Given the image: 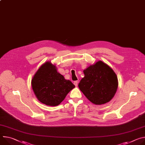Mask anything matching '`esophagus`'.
Returning <instances> with one entry per match:
<instances>
[{
    "instance_id": "34e87169",
    "label": "esophagus",
    "mask_w": 145,
    "mask_h": 145,
    "mask_svg": "<svg viewBox=\"0 0 145 145\" xmlns=\"http://www.w3.org/2000/svg\"><path fill=\"white\" fill-rule=\"evenodd\" d=\"M74 86H75L76 87H77V85H78V82H77V81H74Z\"/></svg>"
}]
</instances>
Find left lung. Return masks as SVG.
Listing matches in <instances>:
<instances>
[{
	"label": "left lung",
	"mask_w": 145,
	"mask_h": 145,
	"mask_svg": "<svg viewBox=\"0 0 145 145\" xmlns=\"http://www.w3.org/2000/svg\"><path fill=\"white\" fill-rule=\"evenodd\" d=\"M83 72L84 77L78 86L86 98L95 105L109 102L118 87L117 77L113 69L99 61L89 66Z\"/></svg>",
	"instance_id": "8db88e82"
}]
</instances>
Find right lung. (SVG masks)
<instances>
[{"mask_svg": "<svg viewBox=\"0 0 145 145\" xmlns=\"http://www.w3.org/2000/svg\"><path fill=\"white\" fill-rule=\"evenodd\" d=\"M34 93L42 103L55 106L60 104L74 88L70 81L59 73L56 66L47 62L41 66L32 80Z\"/></svg>", "mask_w": 145, "mask_h": 145, "instance_id": "obj_1", "label": "right lung"}]
</instances>
